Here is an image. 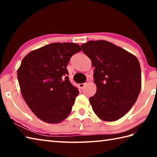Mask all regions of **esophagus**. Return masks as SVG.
<instances>
[{"label": "esophagus", "mask_w": 157, "mask_h": 157, "mask_svg": "<svg viewBox=\"0 0 157 157\" xmlns=\"http://www.w3.org/2000/svg\"><path fill=\"white\" fill-rule=\"evenodd\" d=\"M87 83H88V81H87V82H86V83H81V84H79V88H80V89H83L84 86H85V85H86Z\"/></svg>", "instance_id": "obj_1"}]
</instances>
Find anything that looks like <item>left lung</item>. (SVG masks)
Masks as SVG:
<instances>
[{"label":"left lung","instance_id":"1","mask_svg":"<svg viewBox=\"0 0 157 157\" xmlns=\"http://www.w3.org/2000/svg\"><path fill=\"white\" fill-rule=\"evenodd\" d=\"M94 66L95 94L89 98L101 120L121 118L134 105L141 89L139 60L132 53L104 40L89 41L81 46Z\"/></svg>","mask_w":157,"mask_h":157}]
</instances>
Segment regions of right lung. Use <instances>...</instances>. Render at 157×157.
Listing matches in <instances>:
<instances>
[{
    "label": "right lung",
    "instance_id": "obj_1",
    "mask_svg": "<svg viewBox=\"0 0 157 157\" xmlns=\"http://www.w3.org/2000/svg\"><path fill=\"white\" fill-rule=\"evenodd\" d=\"M81 50L75 43H53L33 50L17 71L23 98L31 111L48 123H59L70 114L79 91L69 81L71 57Z\"/></svg>",
    "mask_w": 157,
    "mask_h": 157
}]
</instances>
